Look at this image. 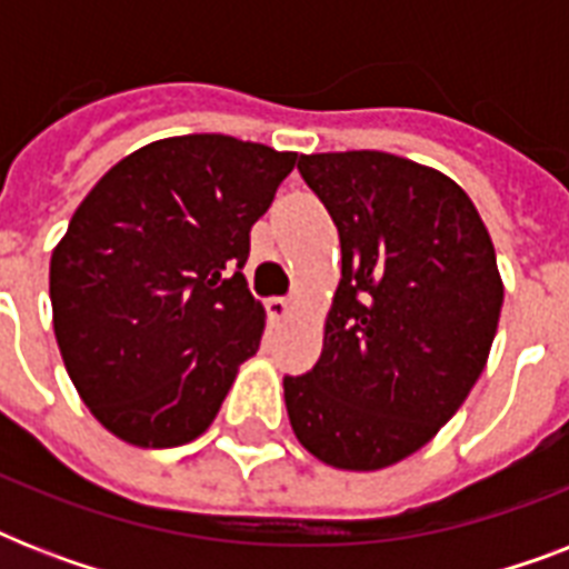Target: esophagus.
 <instances>
[{
    "instance_id": "1",
    "label": "esophagus",
    "mask_w": 569,
    "mask_h": 569,
    "mask_svg": "<svg viewBox=\"0 0 569 569\" xmlns=\"http://www.w3.org/2000/svg\"><path fill=\"white\" fill-rule=\"evenodd\" d=\"M266 310H268V319L274 321V325H280V321L289 319V312H292V303L286 301V298H268Z\"/></svg>"
}]
</instances>
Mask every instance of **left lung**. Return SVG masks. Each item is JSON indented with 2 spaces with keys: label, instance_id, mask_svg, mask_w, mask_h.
<instances>
[{
  "label": "left lung",
  "instance_id": "8db88e82",
  "mask_svg": "<svg viewBox=\"0 0 569 569\" xmlns=\"http://www.w3.org/2000/svg\"><path fill=\"white\" fill-rule=\"evenodd\" d=\"M339 230L319 363L283 378L289 422L312 458L375 472L410 458L485 372L505 286L469 194L428 164L378 150L298 159Z\"/></svg>",
  "mask_w": 569,
  "mask_h": 569
}]
</instances>
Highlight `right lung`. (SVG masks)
<instances>
[{
  "mask_svg": "<svg viewBox=\"0 0 569 569\" xmlns=\"http://www.w3.org/2000/svg\"><path fill=\"white\" fill-rule=\"evenodd\" d=\"M298 153L173 136L102 177L49 259L58 351L97 422L138 449L212 425L266 310L241 268Z\"/></svg>",
  "mask_w": 569,
  "mask_h": 569,
  "instance_id": "add662e5",
  "label": "right lung"
}]
</instances>
